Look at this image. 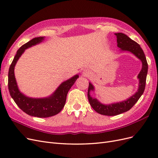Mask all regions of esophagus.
Listing matches in <instances>:
<instances>
[{
    "label": "esophagus",
    "instance_id": "34e87169",
    "mask_svg": "<svg viewBox=\"0 0 158 158\" xmlns=\"http://www.w3.org/2000/svg\"><path fill=\"white\" fill-rule=\"evenodd\" d=\"M83 74H85V75H88V73L87 71H85V70L84 71V72H83Z\"/></svg>",
    "mask_w": 158,
    "mask_h": 158
}]
</instances>
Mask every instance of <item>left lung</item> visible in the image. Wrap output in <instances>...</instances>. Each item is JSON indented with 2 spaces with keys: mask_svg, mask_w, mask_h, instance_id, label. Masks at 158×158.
Returning <instances> with one entry per match:
<instances>
[{
  "mask_svg": "<svg viewBox=\"0 0 158 158\" xmlns=\"http://www.w3.org/2000/svg\"><path fill=\"white\" fill-rule=\"evenodd\" d=\"M117 36V47L121 49V51H128L136 56L142 62V69L138 74L137 78L139 81L137 92L130 98L122 102L110 104H103L98 101L95 98L91 96L90 92H94L95 88L93 84L89 82L88 90V98L90 106L97 113L107 116H114L125 113L130 110L144 93L146 86V76L148 66L144 52L140 45L131 40L127 35L123 33H114Z\"/></svg>",
  "mask_w": 158,
  "mask_h": 158,
  "instance_id": "8db88e82",
  "label": "left lung"
}]
</instances>
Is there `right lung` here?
<instances>
[{"instance_id": "add662e5", "label": "right lung", "mask_w": 158, "mask_h": 158, "mask_svg": "<svg viewBox=\"0 0 158 158\" xmlns=\"http://www.w3.org/2000/svg\"><path fill=\"white\" fill-rule=\"evenodd\" d=\"M45 37L33 38L23 45L17 51L8 71V85L9 92L14 102L23 112L32 117L45 118L54 116L58 114L64 107L66 95L69 91L79 78L78 74H76L70 78L62 82L59 86L51 95L46 98H33L27 97L22 93L18 88L16 80L14 75V67L18 59L29 47L40 44L44 40Z\"/></svg>"}]
</instances>
